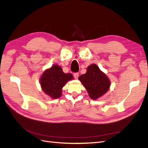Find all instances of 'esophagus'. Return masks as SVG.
<instances>
[{
	"mask_svg": "<svg viewBox=\"0 0 148 148\" xmlns=\"http://www.w3.org/2000/svg\"><path fill=\"white\" fill-rule=\"evenodd\" d=\"M73 76H74V77H75V79H77L79 77V74H78V73H75L73 74Z\"/></svg>",
	"mask_w": 148,
	"mask_h": 148,
	"instance_id": "34e87169",
	"label": "esophagus"
}]
</instances>
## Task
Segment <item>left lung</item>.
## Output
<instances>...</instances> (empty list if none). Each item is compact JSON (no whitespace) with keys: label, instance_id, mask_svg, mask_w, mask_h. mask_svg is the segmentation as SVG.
Returning a JSON list of instances; mask_svg holds the SVG:
<instances>
[{"label":"left lung","instance_id":"8db88e82","mask_svg":"<svg viewBox=\"0 0 148 148\" xmlns=\"http://www.w3.org/2000/svg\"><path fill=\"white\" fill-rule=\"evenodd\" d=\"M78 79L83 84L92 99L96 100L108 91L110 82L106 75L96 64L88 66L86 73Z\"/></svg>","mask_w":148,"mask_h":148}]
</instances>
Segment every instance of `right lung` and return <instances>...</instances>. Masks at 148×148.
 Here are the masks:
<instances>
[{
  "mask_svg": "<svg viewBox=\"0 0 148 148\" xmlns=\"http://www.w3.org/2000/svg\"><path fill=\"white\" fill-rule=\"evenodd\" d=\"M73 78L71 73H65L60 66L54 65L44 71L39 80L43 91L52 99H57L61 97L62 88Z\"/></svg>",
  "mask_w": 148,
  "mask_h": 148,
  "instance_id": "1",
  "label": "right lung"
}]
</instances>
